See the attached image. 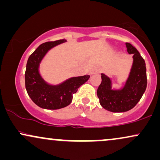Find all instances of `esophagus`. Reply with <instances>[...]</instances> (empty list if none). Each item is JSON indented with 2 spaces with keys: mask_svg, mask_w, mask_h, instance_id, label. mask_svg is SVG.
<instances>
[{
  "mask_svg": "<svg viewBox=\"0 0 160 160\" xmlns=\"http://www.w3.org/2000/svg\"><path fill=\"white\" fill-rule=\"evenodd\" d=\"M101 72H102V69L98 67H95L92 70L91 72H90V74L92 75L95 74H99V73H101Z\"/></svg>",
  "mask_w": 160,
  "mask_h": 160,
  "instance_id": "34e87169",
  "label": "esophagus"
}]
</instances>
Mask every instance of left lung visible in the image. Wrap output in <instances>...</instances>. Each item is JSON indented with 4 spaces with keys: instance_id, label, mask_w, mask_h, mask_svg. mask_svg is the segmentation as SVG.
I'll return each mask as SVG.
<instances>
[{
    "instance_id": "8db88e82",
    "label": "left lung",
    "mask_w": 160,
    "mask_h": 160,
    "mask_svg": "<svg viewBox=\"0 0 160 160\" xmlns=\"http://www.w3.org/2000/svg\"><path fill=\"white\" fill-rule=\"evenodd\" d=\"M126 45L128 54L134 55L132 67L123 88L118 90L112 89L111 79L102 74V82L97 90L101 105L107 111L114 113L132 109L140 101L147 88L144 59L131 43H126Z\"/></svg>"
}]
</instances>
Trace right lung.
I'll list each match as a JSON object with an SVG mask.
<instances>
[{"instance_id":"right-lung-1","label":"right lung","mask_w":160,"mask_h":160,"mask_svg":"<svg viewBox=\"0 0 160 160\" xmlns=\"http://www.w3.org/2000/svg\"><path fill=\"white\" fill-rule=\"evenodd\" d=\"M65 40L46 42L40 44L29 56L25 70V88L31 99L40 108L57 110L71 103L73 95L78 88L89 80V75L71 78L59 85L47 83L39 74V65L48 51L65 42Z\"/></svg>"}]
</instances>
